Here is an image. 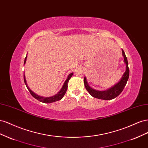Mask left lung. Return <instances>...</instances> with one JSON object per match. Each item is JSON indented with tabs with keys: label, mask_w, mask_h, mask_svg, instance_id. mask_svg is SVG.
Instances as JSON below:
<instances>
[{
	"label": "left lung",
	"mask_w": 148,
	"mask_h": 148,
	"mask_svg": "<svg viewBox=\"0 0 148 148\" xmlns=\"http://www.w3.org/2000/svg\"><path fill=\"white\" fill-rule=\"evenodd\" d=\"M122 53L124 57V61L125 62V64H126V71H125V72L122 76V78L120 79V81L118 83L114 85L113 87H112L111 88L104 91H99L95 90V89L91 88L88 86L86 82V79L84 77V86L86 88V90L92 97L97 98V99H100L110 100V99H114V98H115L116 97H117L122 92L125 86V85H126L127 83V81L129 78V74H130L127 58L126 56H125V53L123 49H122Z\"/></svg>",
	"instance_id": "1"
}]
</instances>
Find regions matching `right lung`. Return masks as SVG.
<instances>
[{"mask_svg":"<svg viewBox=\"0 0 148 148\" xmlns=\"http://www.w3.org/2000/svg\"><path fill=\"white\" fill-rule=\"evenodd\" d=\"M26 57H27V56H26V57H25L24 64H25V62H26ZM73 74V73H70L69 75V77H67V79H66V81L65 82V83H64V84L63 85V86H62V89H60V91L59 92H58L57 95H56L55 96H53L49 97H41V96H39L37 95H36V94H34L32 91H31V89L28 88V86H27V84H26V79H25V74L23 75V76H24V82H25V83L26 84V87H27L28 89L29 90V91L30 94L31 95V96H32L33 97L35 98V99H36L37 100H38L40 102H44V103H51V102H56V101H60V99H62V97L64 96V95H65V93L66 92L67 88H68L69 81V79L71 78V77H72Z\"/></svg>","mask_w":148,"mask_h":148,"instance_id":"1","label":"right lung"}]
</instances>
